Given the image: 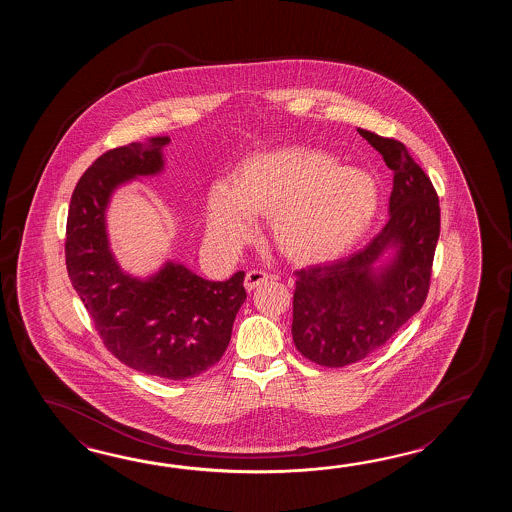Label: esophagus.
I'll list each match as a JSON object with an SVG mask.
<instances>
[{"label":"esophagus","instance_id":"obj_1","mask_svg":"<svg viewBox=\"0 0 512 512\" xmlns=\"http://www.w3.org/2000/svg\"><path fill=\"white\" fill-rule=\"evenodd\" d=\"M269 280V274L265 271H261V269H252V271L247 272V276H245V287L252 291V289H256L258 285L261 283H265Z\"/></svg>","mask_w":512,"mask_h":512}]
</instances>
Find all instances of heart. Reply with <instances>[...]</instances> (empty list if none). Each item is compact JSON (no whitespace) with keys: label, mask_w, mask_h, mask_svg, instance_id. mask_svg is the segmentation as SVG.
I'll return each mask as SVG.
<instances>
[{"label":"heart","mask_w":512,"mask_h":512,"mask_svg":"<svg viewBox=\"0 0 512 512\" xmlns=\"http://www.w3.org/2000/svg\"><path fill=\"white\" fill-rule=\"evenodd\" d=\"M381 207L370 174L340 168L329 153L291 146L258 153L241 164L230 183L208 194V238L219 249L249 240L254 214L272 218L280 251L300 263L333 260L357 245Z\"/></svg>","instance_id":"heart-1"}]
</instances>
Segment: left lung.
Returning a JSON list of instances; mask_svg holds the SVG:
<instances>
[{
  "label": "left lung",
  "mask_w": 512,
  "mask_h": 512,
  "mask_svg": "<svg viewBox=\"0 0 512 512\" xmlns=\"http://www.w3.org/2000/svg\"><path fill=\"white\" fill-rule=\"evenodd\" d=\"M357 131L393 172L390 219L362 251L294 271V346L327 368L368 357L423 307L441 227L434 185L403 142ZM390 246L398 249L396 258L375 272L374 261Z\"/></svg>",
  "instance_id": "1"
}]
</instances>
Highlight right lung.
Listing matches in <instances>:
<instances>
[{
	"label": "right lung",
	"mask_w": 512,
	"mask_h": 512,
	"mask_svg": "<svg viewBox=\"0 0 512 512\" xmlns=\"http://www.w3.org/2000/svg\"><path fill=\"white\" fill-rule=\"evenodd\" d=\"M168 137L130 142L102 153L80 177L69 205L66 265L98 337L113 357L153 377L185 381L223 357L247 293L245 272L210 282L179 263H166L142 282L111 256L104 210L111 192L137 175L163 168Z\"/></svg>",
	"instance_id": "1"
}]
</instances>
